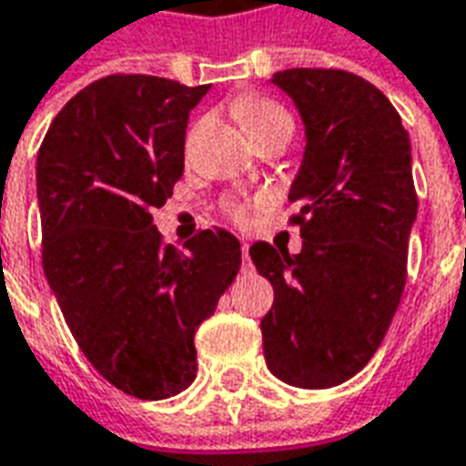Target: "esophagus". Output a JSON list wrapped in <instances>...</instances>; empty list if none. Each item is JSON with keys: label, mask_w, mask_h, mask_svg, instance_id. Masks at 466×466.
<instances>
[{"label": "esophagus", "mask_w": 466, "mask_h": 466, "mask_svg": "<svg viewBox=\"0 0 466 466\" xmlns=\"http://www.w3.org/2000/svg\"><path fill=\"white\" fill-rule=\"evenodd\" d=\"M242 269L252 272V262H249V244H242Z\"/></svg>", "instance_id": "1"}]
</instances>
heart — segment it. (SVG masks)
I'll list each match as a JSON object with an SVG mask.
<instances>
[{
  "label": "heart",
  "mask_w": 466,
  "mask_h": 466,
  "mask_svg": "<svg viewBox=\"0 0 466 466\" xmlns=\"http://www.w3.org/2000/svg\"><path fill=\"white\" fill-rule=\"evenodd\" d=\"M239 112H242V124L244 129L249 132V137L269 132V129H289L292 132V116H289V112L277 105V102H272V99L247 102V105L239 106ZM234 217L244 219L247 209L244 207H234Z\"/></svg>",
  "instance_id": "1"
}]
</instances>
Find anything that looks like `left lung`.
Here are the masks:
<instances>
[{
    "label": "left lung",
    "mask_w": 466,
    "mask_h": 466,
    "mask_svg": "<svg viewBox=\"0 0 466 466\" xmlns=\"http://www.w3.org/2000/svg\"><path fill=\"white\" fill-rule=\"evenodd\" d=\"M272 85L304 122L289 189L304 242L299 254L249 247L274 287L264 360L277 380L327 390L364 370L400 307L417 219L410 134L377 86L344 69H284Z\"/></svg>",
    "instance_id": "1"
}]
</instances>
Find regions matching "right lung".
Segmentation results:
<instances>
[{
    "label": "right lung",
    "mask_w": 466,
    "mask_h": 466,
    "mask_svg": "<svg viewBox=\"0 0 466 466\" xmlns=\"http://www.w3.org/2000/svg\"><path fill=\"white\" fill-rule=\"evenodd\" d=\"M207 92L105 76L66 102L36 157L46 282L92 367L139 400L192 384L197 327L242 264L227 229H204L179 252L152 224L182 177L187 119Z\"/></svg>",
    "instance_id": "add662e5"
}]
</instances>
